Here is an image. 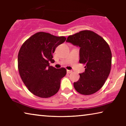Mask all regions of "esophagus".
I'll return each instance as SVG.
<instances>
[{
    "label": "esophagus",
    "instance_id": "esophagus-1",
    "mask_svg": "<svg viewBox=\"0 0 126 126\" xmlns=\"http://www.w3.org/2000/svg\"><path fill=\"white\" fill-rule=\"evenodd\" d=\"M67 73H71L72 72V71L71 70H67Z\"/></svg>",
    "mask_w": 126,
    "mask_h": 126
}]
</instances>
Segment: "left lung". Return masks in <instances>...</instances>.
<instances>
[{
    "instance_id": "obj_1",
    "label": "left lung",
    "mask_w": 126,
    "mask_h": 126,
    "mask_svg": "<svg viewBox=\"0 0 126 126\" xmlns=\"http://www.w3.org/2000/svg\"><path fill=\"white\" fill-rule=\"evenodd\" d=\"M66 42L79 47V63L85 65L84 72L74 82V88L83 95L97 92L104 85L111 69L112 53L108 44L88 30L68 36Z\"/></svg>"
}]
</instances>
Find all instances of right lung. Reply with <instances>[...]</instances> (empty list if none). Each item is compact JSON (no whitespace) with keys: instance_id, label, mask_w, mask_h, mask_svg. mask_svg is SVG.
<instances>
[{"instance_id":"right-lung-1","label":"right lung","mask_w":126,"mask_h":126,"mask_svg":"<svg viewBox=\"0 0 126 126\" xmlns=\"http://www.w3.org/2000/svg\"><path fill=\"white\" fill-rule=\"evenodd\" d=\"M66 40L63 36L57 37L40 32L31 36L18 53V71L28 90L36 96L49 98L58 92L61 79L67 73L64 68L50 66L54 63L53 54L55 48Z\"/></svg>"}]
</instances>
